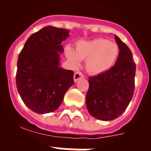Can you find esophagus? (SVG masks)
<instances>
[{
  "label": "esophagus",
  "mask_w": 151,
  "mask_h": 151,
  "mask_svg": "<svg viewBox=\"0 0 151 151\" xmlns=\"http://www.w3.org/2000/svg\"><path fill=\"white\" fill-rule=\"evenodd\" d=\"M84 78V75L82 74V73H80V72H76V73H75L74 74V82H76L78 79L80 78Z\"/></svg>",
  "instance_id": "1"
}]
</instances>
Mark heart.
Listing matches in <instances>:
<instances>
[{
	"label": "heart",
	"instance_id": "1",
	"mask_svg": "<svg viewBox=\"0 0 151 151\" xmlns=\"http://www.w3.org/2000/svg\"><path fill=\"white\" fill-rule=\"evenodd\" d=\"M65 54L74 66L86 60L85 67L92 75H101L109 71L119 56V48L115 43L104 38H94L90 41H79L76 49L67 45Z\"/></svg>",
	"mask_w": 151,
	"mask_h": 151
}]
</instances>
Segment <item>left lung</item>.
Returning <instances> with one entry per match:
<instances>
[{
  "label": "left lung",
  "instance_id": "obj_1",
  "mask_svg": "<svg viewBox=\"0 0 151 151\" xmlns=\"http://www.w3.org/2000/svg\"><path fill=\"white\" fill-rule=\"evenodd\" d=\"M119 56L106 73L90 77L86 94L89 113L102 121L118 118L126 110L133 97L136 66L130 49L115 35Z\"/></svg>",
  "mask_w": 151,
  "mask_h": 151
}]
</instances>
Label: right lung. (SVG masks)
I'll return each mask as SVG.
<instances>
[{
	"mask_svg": "<svg viewBox=\"0 0 151 151\" xmlns=\"http://www.w3.org/2000/svg\"><path fill=\"white\" fill-rule=\"evenodd\" d=\"M69 36L65 29L46 26L28 38L19 55L16 84L24 104L39 114L58 109L74 84L72 70L60 66L61 45Z\"/></svg>",
	"mask_w": 151,
	"mask_h": 151,
	"instance_id": "obj_1",
	"label": "right lung"
}]
</instances>
